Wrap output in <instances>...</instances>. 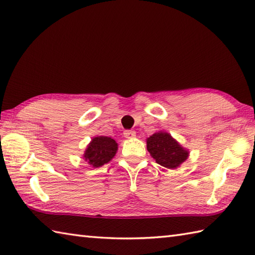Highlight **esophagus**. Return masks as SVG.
<instances>
[{"mask_svg":"<svg viewBox=\"0 0 255 255\" xmlns=\"http://www.w3.org/2000/svg\"><path fill=\"white\" fill-rule=\"evenodd\" d=\"M124 136L126 138H134L136 137V131L133 130H125Z\"/></svg>","mask_w":255,"mask_h":255,"instance_id":"1","label":"esophagus"}]
</instances>
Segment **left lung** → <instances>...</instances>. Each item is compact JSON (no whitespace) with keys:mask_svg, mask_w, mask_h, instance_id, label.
<instances>
[{"mask_svg":"<svg viewBox=\"0 0 255 255\" xmlns=\"http://www.w3.org/2000/svg\"><path fill=\"white\" fill-rule=\"evenodd\" d=\"M147 149L156 163L171 170L176 169L188 158V151L165 131L150 136L147 139Z\"/></svg>","mask_w":255,"mask_h":255,"instance_id":"left-lung-1","label":"left lung"}]
</instances>
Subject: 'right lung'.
Here are the masks:
<instances>
[{
  "instance_id": "add662e5",
  "label": "right lung",
  "mask_w": 255,
  "mask_h": 255,
  "mask_svg": "<svg viewBox=\"0 0 255 255\" xmlns=\"http://www.w3.org/2000/svg\"><path fill=\"white\" fill-rule=\"evenodd\" d=\"M118 143L111 137H94L84 151V159L94 167H100L108 163L115 156Z\"/></svg>"
}]
</instances>
